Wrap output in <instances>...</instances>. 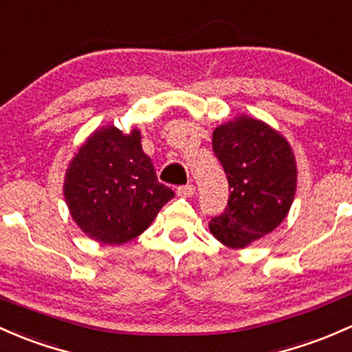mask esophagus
<instances>
[{
  "mask_svg": "<svg viewBox=\"0 0 352 352\" xmlns=\"http://www.w3.org/2000/svg\"><path fill=\"white\" fill-rule=\"evenodd\" d=\"M194 194H195V186H192V184L180 186L177 188V195H179V197H192Z\"/></svg>",
  "mask_w": 352,
  "mask_h": 352,
  "instance_id": "1",
  "label": "esophagus"
}]
</instances>
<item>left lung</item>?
<instances>
[{"label": "left lung", "mask_w": 352, "mask_h": 352, "mask_svg": "<svg viewBox=\"0 0 352 352\" xmlns=\"http://www.w3.org/2000/svg\"><path fill=\"white\" fill-rule=\"evenodd\" d=\"M212 150L229 184L221 216L210 217L214 238L246 248L287 217L297 190V164L287 140L268 124L238 116L214 129Z\"/></svg>", "instance_id": "1"}]
</instances>
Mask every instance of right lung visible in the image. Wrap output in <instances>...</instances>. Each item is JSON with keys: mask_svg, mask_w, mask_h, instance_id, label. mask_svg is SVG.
Returning <instances> with one entry per match:
<instances>
[{"mask_svg": "<svg viewBox=\"0 0 352 352\" xmlns=\"http://www.w3.org/2000/svg\"><path fill=\"white\" fill-rule=\"evenodd\" d=\"M173 195L158 182L138 129L129 135L114 126L96 129L65 172L70 216L102 244H123L142 234Z\"/></svg>", "mask_w": 352, "mask_h": 352, "instance_id": "obj_1", "label": "right lung"}]
</instances>
